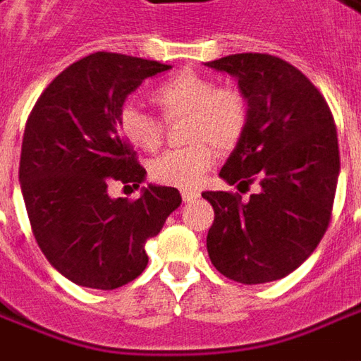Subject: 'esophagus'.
<instances>
[{
	"mask_svg": "<svg viewBox=\"0 0 361 361\" xmlns=\"http://www.w3.org/2000/svg\"><path fill=\"white\" fill-rule=\"evenodd\" d=\"M181 197H183V201H195L197 197H200V191H195V190L181 191Z\"/></svg>",
	"mask_w": 361,
	"mask_h": 361,
	"instance_id": "esophagus-1",
	"label": "esophagus"
}]
</instances>
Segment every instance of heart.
Here are the masks:
<instances>
[{"label":"heart","instance_id":"1","mask_svg":"<svg viewBox=\"0 0 361 361\" xmlns=\"http://www.w3.org/2000/svg\"><path fill=\"white\" fill-rule=\"evenodd\" d=\"M149 97L166 122L188 120L183 138L190 146L166 152L149 161V178L161 185L195 188L212 170L215 148L219 152L235 148L249 124V100L241 90L217 87L213 78L197 73H180L168 78ZM118 128L122 138L142 152H156L166 134L158 116L132 102L120 109Z\"/></svg>","mask_w":361,"mask_h":361}]
</instances>
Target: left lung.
Returning a JSON list of instances; mask_svg holds the SVG:
<instances>
[{"instance_id": "left-lung-1", "label": "left lung", "mask_w": 361, "mask_h": 361, "mask_svg": "<svg viewBox=\"0 0 361 361\" xmlns=\"http://www.w3.org/2000/svg\"><path fill=\"white\" fill-rule=\"evenodd\" d=\"M237 78L249 124L219 171L231 191H203L215 219L207 233L213 267L243 284L279 281L314 252L332 217L340 149L320 90L283 59L239 53L205 63Z\"/></svg>"}]
</instances>
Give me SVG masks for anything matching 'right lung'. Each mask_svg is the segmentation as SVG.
<instances>
[{"label":"right lung","instance_id":"right-lung-1","mask_svg":"<svg viewBox=\"0 0 361 361\" xmlns=\"http://www.w3.org/2000/svg\"><path fill=\"white\" fill-rule=\"evenodd\" d=\"M171 68L158 61L98 51L67 67L27 118L19 183L39 249L75 284L112 290L148 264L146 241L180 207L176 188H142L112 200L109 185L146 180L122 138L118 112L142 80Z\"/></svg>","mask_w":361,"mask_h":361}]
</instances>
